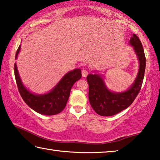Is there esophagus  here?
Returning a JSON list of instances; mask_svg holds the SVG:
<instances>
[{
	"label": "esophagus",
	"instance_id": "34e87169",
	"mask_svg": "<svg viewBox=\"0 0 160 160\" xmlns=\"http://www.w3.org/2000/svg\"><path fill=\"white\" fill-rule=\"evenodd\" d=\"M88 75V70H87L85 69H83L82 70V77H87V75Z\"/></svg>",
	"mask_w": 160,
	"mask_h": 160
}]
</instances>
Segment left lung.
I'll return each mask as SVG.
<instances>
[{"mask_svg": "<svg viewBox=\"0 0 160 160\" xmlns=\"http://www.w3.org/2000/svg\"><path fill=\"white\" fill-rule=\"evenodd\" d=\"M139 61L138 72L133 83L128 90L116 92L111 91L100 74H89L87 76L89 85V100L95 112L102 116H111L122 112L131 105L141 88L144 78L146 58L141 42L133 34L129 41Z\"/></svg>", "mask_w": 160, "mask_h": 160, "instance_id": "1", "label": "left lung"}]
</instances>
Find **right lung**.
Instances as JSON below:
<instances>
[{
  "mask_svg": "<svg viewBox=\"0 0 160 160\" xmlns=\"http://www.w3.org/2000/svg\"><path fill=\"white\" fill-rule=\"evenodd\" d=\"M21 45L19 46L15 54L17 59ZM15 76L19 92L24 101L35 112L43 115H56L64 109L68 100L70 92L74 83L82 77L81 70L76 68L69 71L61 78L53 89L47 93L34 94L29 91L24 84L19 75L17 65L15 63Z\"/></svg>",
  "mask_w": 160,
  "mask_h": 160,
  "instance_id": "1",
  "label": "right lung"
}]
</instances>
